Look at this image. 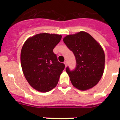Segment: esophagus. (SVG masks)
Listing matches in <instances>:
<instances>
[{
  "instance_id": "1",
  "label": "esophagus",
  "mask_w": 120,
  "mask_h": 120,
  "mask_svg": "<svg viewBox=\"0 0 120 120\" xmlns=\"http://www.w3.org/2000/svg\"><path fill=\"white\" fill-rule=\"evenodd\" d=\"M64 64H65V66H67V62L66 61H64Z\"/></svg>"
}]
</instances>
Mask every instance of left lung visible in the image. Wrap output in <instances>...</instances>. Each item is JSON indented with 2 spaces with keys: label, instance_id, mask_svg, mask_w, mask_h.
I'll use <instances>...</instances> for the list:
<instances>
[{
  "label": "left lung",
  "instance_id": "1",
  "mask_svg": "<svg viewBox=\"0 0 120 120\" xmlns=\"http://www.w3.org/2000/svg\"><path fill=\"white\" fill-rule=\"evenodd\" d=\"M63 41L76 58L75 69L66 68L73 85L82 91L94 87L101 79L105 68V56L101 45L83 31L67 35Z\"/></svg>",
  "mask_w": 120,
  "mask_h": 120
}]
</instances>
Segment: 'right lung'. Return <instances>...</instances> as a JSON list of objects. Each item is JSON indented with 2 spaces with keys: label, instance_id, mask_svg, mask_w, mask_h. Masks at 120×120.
Instances as JSON below:
<instances>
[{
  "label": "right lung",
  "instance_id": "1",
  "mask_svg": "<svg viewBox=\"0 0 120 120\" xmlns=\"http://www.w3.org/2000/svg\"><path fill=\"white\" fill-rule=\"evenodd\" d=\"M61 38V35L39 34L27 39L22 47L23 74L29 85L38 91L46 93L54 88L65 68L53 52Z\"/></svg>",
  "mask_w": 120,
  "mask_h": 120
}]
</instances>
